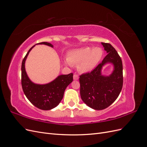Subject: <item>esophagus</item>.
Instances as JSON below:
<instances>
[{
	"instance_id": "1",
	"label": "esophagus",
	"mask_w": 147,
	"mask_h": 147,
	"mask_svg": "<svg viewBox=\"0 0 147 147\" xmlns=\"http://www.w3.org/2000/svg\"><path fill=\"white\" fill-rule=\"evenodd\" d=\"M78 79V75H77V74H74V80H77Z\"/></svg>"
}]
</instances>
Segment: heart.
<instances>
[{"label": "heart", "mask_w": 147, "mask_h": 147, "mask_svg": "<svg viewBox=\"0 0 147 147\" xmlns=\"http://www.w3.org/2000/svg\"><path fill=\"white\" fill-rule=\"evenodd\" d=\"M103 53V50L100 47H83L69 52L67 61L71 65H78L80 72L86 73L95 68L100 61Z\"/></svg>", "instance_id": "heart-1"}]
</instances>
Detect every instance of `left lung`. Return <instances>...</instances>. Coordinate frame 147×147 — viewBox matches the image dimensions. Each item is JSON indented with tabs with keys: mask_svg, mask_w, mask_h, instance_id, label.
Returning <instances> with one entry per match:
<instances>
[{
	"mask_svg": "<svg viewBox=\"0 0 147 147\" xmlns=\"http://www.w3.org/2000/svg\"><path fill=\"white\" fill-rule=\"evenodd\" d=\"M108 53L102 63L91 72L80 76V96L82 100L90 107L97 110L107 108L117 99L123 83V64L121 57L112 45L102 42ZM108 63L114 66L109 76L101 75L102 67Z\"/></svg>",
	"mask_w": 147,
	"mask_h": 147,
	"instance_id": "1",
	"label": "left lung"
}]
</instances>
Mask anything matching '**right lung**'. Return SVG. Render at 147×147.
<instances>
[{
	"label": "right lung",
	"mask_w": 147,
	"mask_h": 147,
	"mask_svg": "<svg viewBox=\"0 0 147 147\" xmlns=\"http://www.w3.org/2000/svg\"><path fill=\"white\" fill-rule=\"evenodd\" d=\"M51 47L53 45L48 42H41ZM35 47L30 48L25 56L21 65V85L24 94L28 100L35 107L43 110L54 109L63 99L65 88L73 81V74L59 75L51 82L45 84H35L30 81L25 69V62L30 50Z\"/></svg>",
	"instance_id": "1"
}]
</instances>
